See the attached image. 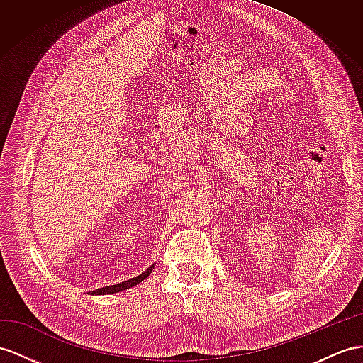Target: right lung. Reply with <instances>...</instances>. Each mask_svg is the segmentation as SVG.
I'll return each mask as SVG.
<instances>
[{
  "mask_svg": "<svg viewBox=\"0 0 363 363\" xmlns=\"http://www.w3.org/2000/svg\"><path fill=\"white\" fill-rule=\"evenodd\" d=\"M152 268H154V264H152L151 268H147L145 272H141L140 276H137L134 279H129L126 281H121V284H118V285H111V286H104V288H100V289H95V291H92V294H112V293H120V291H125L128 288L135 286L137 284H140L141 280H145L149 276V274L152 272Z\"/></svg>",
  "mask_w": 363,
  "mask_h": 363,
  "instance_id": "add662e5",
  "label": "right lung"
}]
</instances>
